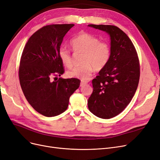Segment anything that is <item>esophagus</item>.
<instances>
[{"label":"esophagus","mask_w":160,"mask_h":160,"mask_svg":"<svg viewBox=\"0 0 160 160\" xmlns=\"http://www.w3.org/2000/svg\"><path fill=\"white\" fill-rule=\"evenodd\" d=\"M87 84H88V82H84V81H82V82H80V86H81V87H82V86H84L86 85Z\"/></svg>","instance_id":"1"}]
</instances>
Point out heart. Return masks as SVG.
I'll list each match as a JSON object with an SVG mask.
<instances>
[{
	"instance_id": "1",
	"label": "heart",
	"mask_w": 160,
	"mask_h": 160,
	"mask_svg": "<svg viewBox=\"0 0 160 160\" xmlns=\"http://www.w3.org/2000/svg\"><path fill=\"white\" fill-rule=\"evenodd\" d=\"M70 45L76 53L82 54L81 64L67 72L70 78L88 80L92 76L93 69L99 71L108 64L111 57V46L107 41H99L93 35L80 32L70 41ZM58 57L64 66L72 67V58L70 51L64 47L58 51Z\"/></svg>"
}]
</instances>
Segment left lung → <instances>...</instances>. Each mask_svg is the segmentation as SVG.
Returning a JSON list of instances; mask_svg holds the SVG:
<instances>
[{"label": "left lung", "mask_w": 160, "mask_h": 160, "mask_svg": "<svg viewBox=\"0 0 160 160\" xmlns=\"http://www.w3.org/2000/svg\"><path fill=\"white\" fill-rule=\"evenodd\" d=\"M108 33L111 39V57L99 75L93 79V92L88 109L99 118H113L126 108L137 91L140 63L135 47L127 35L111 25L90 24Z\"/></svg>", "instance_id": "left-lung-1"}]
</instances>
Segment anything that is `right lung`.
<instances>
[{
	"label": "right lung",
	"mask_w": 160,
	"mask_h": 160,
	"mask_svg": "<svg viewBox=\"0 0 160 160\" xmlns=\"http://www.w3.org/2000/svg\"><path fill=\"white\" fill-rule=\"evenodd\" d=\"M74 24L44 26L28 39L19 67L20 83L28 103L40 114L55 117L67 110L70 96L80 86L77 78L51 81L64 72L58 51L66 33Z\"/></svg>",
	"instance_id": "obj_1"
}]
</instances>
